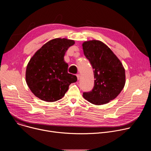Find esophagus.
<instances>
[{"label":"esophagus","instance_id":"1","mask_svg":"<svg viewBox=\"0 0 151 151\" xmlns=\"http://www.w3.org/2000/svg\"><path fill=\"white\" fill-rule=\"evenodd\" d=\"M76 76H77L78 79L79 80V78H80V75H79V74H77V75H76Z\"/></svg>","mask_w":151,"mask_h":151}]
</instances>
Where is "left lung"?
Masks as SVG:
<instances>
[{
    "mask_svg": "<svg viewBox=\"0 0 151 151\" xmlns=\"http://www.w3.org/2000/svg\"><path fill=\"white\" fill-rule=\"evenodd\" d=\"M83 51L93 69L94 85L89 92L83 93L88 101L101 105L115 99L125 83V69L112 50L100 40L84 42Z\"/></svg>",
    "mask_w": 151,
    "mask_h": 151,
    "instance_id": "1",
    "label": "left lung"
}]
</instances>
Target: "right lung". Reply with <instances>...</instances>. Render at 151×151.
Returning a JSON list of instances; mask_svg holds the SVG:
<instances>
[{
  "label": "right lung",
  "instance_id": "1",
  "mask_svg": "<svg viewBox=\"0 0 151 151\" xmlns=\"http://www.w3.org/2000/svg\"><path fill=\"white\" fill-rule=\"evenodd\" d=\"M75 41L56 38L47 42L30 60L26 68V80L35 96L53 102L65 95L69 85L77 81L75 75L68 72V64L64 60L68 48Z\"/></svg>",
  "mask_w": 151,
  "mask_h": 151
}]
</instances>
